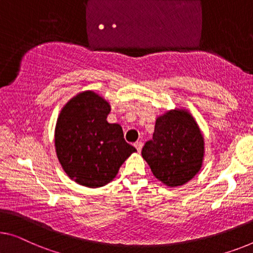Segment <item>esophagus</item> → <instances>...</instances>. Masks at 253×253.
<instances>
[{
    "mask_svg": "<svg viewBox=\"0 0 253 253\" xmlns=\"http://www.w3.org/2000/svg\"><path fill=\"white\" fill-rule=\"evenodd\" d=\"M134 146L136 148V150L138 151V152H141V150L143 148V143L141 141H137L136 143H134Z\"/></svg>",
    "mask_w": 253,
    "mask_h": 253,
    "instance_id": "esophagus-1",
    "label": "esophagus"
}]
</instances>
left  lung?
<instances>
[{
    "label": "left lung",
    "mask_w": 253,
    "mask_h": 253,
    "mask_svg": "<svg viewBox=\"0 0 253 253\" xmlns=\"http://www.w3.org/2000/svg\"><path fill=\"white\" fill-rule=\"evenodd\" d=\"M142 157L154 177L169 187L182 186L201 170L205 138L190 111L175 108L157 117L153 139Z\"/></svg>",
    "instance_id": "8db88e82"
}]
</instances>
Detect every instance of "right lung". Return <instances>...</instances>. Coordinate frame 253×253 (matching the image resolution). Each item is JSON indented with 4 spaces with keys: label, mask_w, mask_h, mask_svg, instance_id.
<instances>
[{
    "label": "right lung",
    "mask_w": 253,
    "mask_h": 253,
    "mask_svg": "<svg viewBox=\"0 0 253 253\" xmlns=\"http://www.w3.org/2000/svg\"><path fill=\"white\" fill-rule=\"evenodd\" d=\"M110 103L103 96L84 90L63 105L56 120V157L70 179L96 188L116 178L134 146L124 139L123 128L109 124Z\"/></svg>",
    "instance_id": "1"
}]
</instances>
